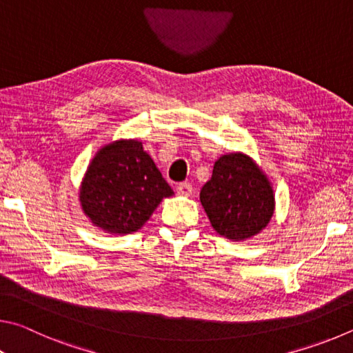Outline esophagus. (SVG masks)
Returning a JSON list of instances; mask_svg holds the SVG:
<instances>
[{
  "instance_id": "esophagus-1",
  "label": "esophagus",
  "mask_w": 353,
  "mask_h": 353,
  "mask_svg": "<svg viewBox=\"0 0 353 353\" xmlns=\"http://www.w3.org/2000/svg\"><path fill=\"white\" fill-rule=\"evenodd\" d=\"M192 190H194V188L190 183H180L176 186V194L180 196H190L192 195Z\"/></svg>"
}]
</instances>
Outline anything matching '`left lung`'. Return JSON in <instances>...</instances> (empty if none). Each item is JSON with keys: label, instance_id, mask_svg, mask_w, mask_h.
Here are the masks:
<instances>
[{"label": "left lung", "instance_id": "left-lung-1", "mask_svg": "<svg viewBox=\"0 0 353 353\" xmlns=\"http://www.w3.org/2000/svg\"><path fill=\"white\" fill-rule=\"evenodd\" d=\"M200 201L215 232L232 242L257 236L268 226L276 209L268 176L242 152L221 154L215 161Z\"/></svg>", "mask_w": 353, "mask_h": 353}]
</instances>
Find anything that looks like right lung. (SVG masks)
<instances>
[{
	"mask_svg": "<svg viewBox=\"0 0 353 353\" xmlns=\"http://www.w3.org/2000/svg\"><path fill=\"white\" fill-rule=\"evenodd\" d=\"M172 195L138 139H117L99 148L79 189L80 206L91 223L117 236L141 230Z\"/></svg>",
	"mask_w": 353,
	"mask_h": 353,
	"instance_id": "right-lung-1",
	"label": "right lung"
}]
</instances>
